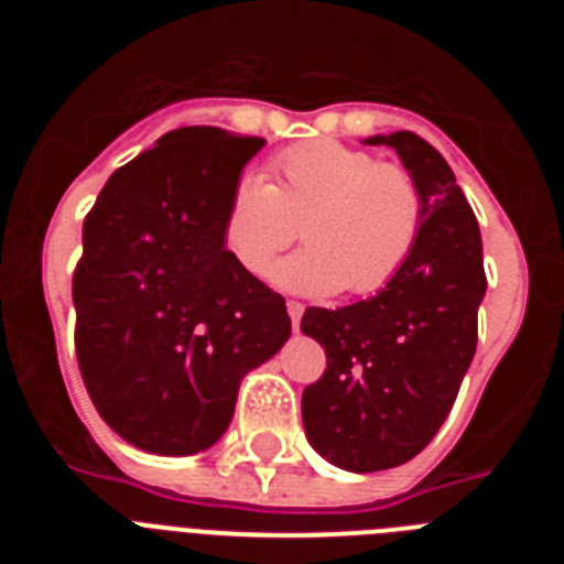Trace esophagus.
<instances>
[{
	"instance_id": "esophagus-1",
	"label": "esophagus",
	"mask_w": 564,
	"mask_h": 564,
	"mask_svg": "<svg viewBox=\"0 0 564 564\" xmlns=\"http://www.w3.org/2000/svg\"><path fill=\"white\" fill-rule=\"evenodd\" d=\"M288 313H291V325L293 330H299V322H302V313H305V305L302 302H288Z\"/></svg>"
}]
</instances>
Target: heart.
<instances>
[{
    "label": "heart",
    "instance_id": "obj_1",
    "mask_svg": "<svg viewBox=\"0 0 564 564\" xmlns=\"http://www.w3.org/2000/svg\"><path fill=\"white\" fill-rule=\"evenodd\" d=\"M273 183L242 172L228 192L223 248L251 276H265L279 251L307 246L273 268L288 291L356 296L381 291L415 251L423 228V192L412 172L378 163L341 141H313L279 152Z\"/></svg>",
    "mask_w": 564,
    "mask_h": 564
}]
</instances>
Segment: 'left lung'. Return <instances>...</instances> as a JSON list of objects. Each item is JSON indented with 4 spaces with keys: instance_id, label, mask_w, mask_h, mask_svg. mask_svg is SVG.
I'll return each mask as SVG.
<instances>
[{
    "instance_id": "obj_1",
    "label": "left lung",
    "mask_w": 564,
    "mask_h": 564,
    "mask_svg": "<svg viewBox=\"0 0 564 564\" xmlns=\"http://www.w3.org/2000/svg\"><path fill=\"white\" fill-rule=\"evenodd\" d=\"M423 192V228L395 279L356 305L307 307L302 333L327 370L302 392L313 449L347 471L412 460L437 435L475 358L482 239L449 163L415 132L376 134Z\"/></svg>"
}]
</instances>
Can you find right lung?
I'll use <instances>...</instances> for the list:
<instances>
[{"instance_id":"obj_1","label":"right lung","mask_w":564,"mask_h":564,"mask_svg":"<svg viewBox=\"0 0 564 564\" xmlns=\"http://www.w3.org/2000/svg\"><path fill=\"white\" fill-rule=\"evenodd\" d=\"M265 138L172 129L115 169L84 217L76 356L98 415L154 455L220 441L248 370L288 341L285 299L223 248V214Z\"/></svg>"}]
</instances>
